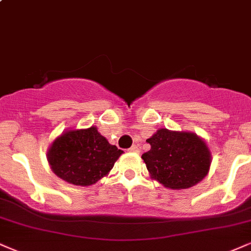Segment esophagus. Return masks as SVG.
<instances>
[{
	"label": "esophagus",
	"instance_id": "34e87169",
	"mask_svg": "<svg viewBox=\"0 0 251 251\" xmlns=\"http://www.w3.org/2000/svg\"><path fill=\"white\" fill-rule=\"evenodd\" d=\"M127 151H128V152H132V153H139L138 146H135V145H133V146H132V147H129Z\"/></svg>",
	"mask_w": 251,
	"mask_h": 251
}]
</instances>
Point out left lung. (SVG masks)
Instances as JSON below:
<instances>
[{"label":"left lung","instance_id":"left-lung-1","mask_svg":"<svg viewBox=\"0 0 251 251\" xmlns=\"http://www.w3.org/2000/svg\"><path fill=\"white\" fill-rule=\"evenodd\" d=\"M151 145L141 159L152 180L166 188L186 189L208 174L212 153L206 141L193 132L160 128L146 140Z\"/></svg>","mask_w":251,"mask_h":251}]
</instances>
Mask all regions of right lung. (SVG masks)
<instances>
[{
  "mask_svg": "<svg viewBox=\"0 0 251 251\" xmlns=\"http://www.w3.org/2000/svg\"><path fill=\"white\" fill-rule=\"evenodd\" d=\"M123 153L91 126L63 132L51 143L47 159L60 179L86 187L106 176Z\"/></svg>",
  "mask_w": 251,
  "mask_h": 251,
  "instance_id": "obj_1",
  "label": "right lung"
}]
</instances>
